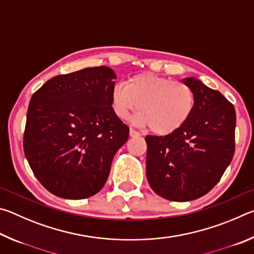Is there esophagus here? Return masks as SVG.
Masks as SVG:
<instances>
[{"label":"esophagus","instance_id":"esophagus-1","mask_svg":"<svg viewBox=\"0 0 254 254\" xmlns=\"http://www.w3.org/2000/svg\"><path fill=\"white\" fill-rule=\"evenodd\" d=\"M130 135L131 136H140L141 134L137 131H135L134 128H130Z\"/></svg>","mask_w":254,"mask_h":254}]
</instances>
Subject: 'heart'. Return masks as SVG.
I'll return each mask as SVG.
<instances>
[{
    "mask_svg": "<svg viewBox=\"0 0 254 254\" xmlns=\"http://www.w3.org/2000/svg\"><path fill=\"white\" fill-rule=\"evenodd\" d=\"M111 104L115 115L134 117L137 126L150 127L157 134H170L188 121L194 111L195 94L188 85L154 74H139L112 88Z\"/></svg>",
    "mask_w": 254,
    "mask_h": 254,
    "instance_id": "1",
    "label": "heart"
}]
</instances>
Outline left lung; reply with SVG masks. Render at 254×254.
Segmentation results:
<instances>
[{
    "mask_svg": "<svg viewBox=\"0 0 254 254\" xmlns=\"http://www.w3.org/2000/svg\"><path fill=\"white\" fill-rule=\"evenodd\" d=\"M195 94L184 126L165 136L147 135V178L153 191L174 201L204 196L220 182L235 150L234 106L195 77L184 78Z\"/></svg>",
    "mask_w": 254,
    "mask_h": 254,
    "instance_id": "8db88e82",
    "label": "left lung"
}]
</instances>
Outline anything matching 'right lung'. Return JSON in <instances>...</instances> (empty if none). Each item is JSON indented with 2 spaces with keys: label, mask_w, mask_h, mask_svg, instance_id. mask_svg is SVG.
Returning <instances> with one entry per match:
<instances>
[{
  "label": "right lung",
  "mask_w": 254,
  "mask_h": 254,
  "mask_svg": "<svg viewBox=\"0 0 254 254\" xmlns=\"http://www.w3.org/2000/svg\"><path fill=\"white\" fill-rule=\"evenodd\" d=\"M115 78L110 67L85 68L49 79L30 100L24 154L51 194L83 199L105 185L130 131L112 109Z\"/></svg>",
  "instance_id": "add662e5"
}]
</instances>
